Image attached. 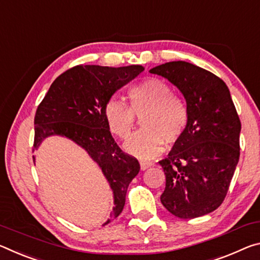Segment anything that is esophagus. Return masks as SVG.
<instances>
[{"label":"esophagus","mask_w":260,"mask_h":260,"mask_svg":"<svg viewBox=\"0 0 260 260\" xmlns=\"http://www.w3.org/2000/svg\"><path fill=\"white\" fill-rule=\"evenodd\" d=\"M139 164H140V168H142V170H145L148 167L153 166V162H151V161H140Z\"/></svg>","instance_id":"34e87169"}]
</instances>
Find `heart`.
<instances>
[{
	"instance_id": "heart-1",
	"label": "heart",
	"mask_w": 260,
	"mask_h": 260,
	"mask_svg": "<svg viewBox=\"0 0 260 260\" xmlns=\"http://www.w3.org/2000/svg\"><path fill=\"white\" fill-rule=\"evenodd\" d=\"M130 106L110 99L104 107L109 130L120 139H126L136 125V116H143L144 130L125 143L127 153L137 158H154L162 153L165 143L174 145L184 135L189 123V109L181 96L173 94L165 80L148 77L127 90Z\"/></svg>"
}]
</instances>
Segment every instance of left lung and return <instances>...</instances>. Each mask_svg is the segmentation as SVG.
I'll use <instances>...</instances> for the list:
<instances>
[{
  "label": "left lung",
  "mask_w": 260,
  "mask_h": 260,
  "mask_svg": "<svg viewBox=\"0 0 260 260\" xmlns=\"http://www.w3.org/2000/svg\"><path fill=\"white\" fill-rule=\"evenodd\" d=\"M167 78L184 95L189 123L167 158L161 203L173 215L193 219L216 210L226 198L240 160L241 121L226 83L184 61L150 70Z\"/></svg>",
  "instance_id": "obj_1"
}]
</instances>
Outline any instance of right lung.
Instances as JSON below:
<instances>
[{"instance_id": "1", "label": "right lung", "mask_w": 260, "mask_h": 260, "mask_svg": "<svg viewBox=\"0 0 260 260\" xmlns=\"http://www.w3.org/2000/svg\"><path fill=\"white\" fill-rule=\"evenodd\" d=\"M142 71V66H76L54 80L34 116L33 152L49 136H64L99 165L113 190L115 205L104 226L121 214L127 186L140 169L138 160L114 140L104 107L118 88Z\"/></svg>"}]
</instances>
